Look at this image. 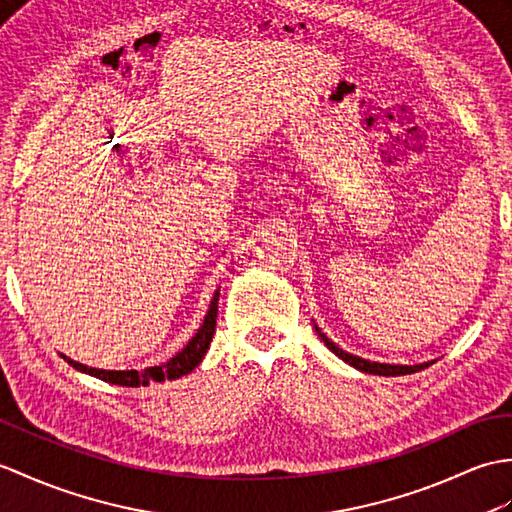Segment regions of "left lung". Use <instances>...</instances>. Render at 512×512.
I'll list each match as a JSON object with an SVG mask.
<instances>
[{
  "instance_id": "1",
  "label": "left lung",
  "mask_w": 512,
  "mask_h": 512,
  "mask_svg": "<svg viewBox=\"0 0 512 512\" xmlns=\"http://www.w3.org/2000/svg\"><path fill=\"white\" fill-rule=\"evenodd\" d=\"M314 329H316V334L320 336V340H323V342L327 344V349H329L331 353H336L342 362H347L349 366L358 368V371L368 373V375H384V377L410 375V373L423 371V368H427V366L436 362V360H432V362H423V364H386V362H371V360H364V358H360V355H353V353H347L344 349H340L334 340H329V338L323 334V331H320V327H318V325H314Z\"/></svg>"
}]
</instances>
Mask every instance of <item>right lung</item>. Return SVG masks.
<instances>
[{
	"label": "right lung",
	"instance_id": "1",
	"mask_svg": "<svg viewBox=\"0 0 512 512\" xmlns=\"http://www.w3.org/2000/svg\"><path fill=\"white\" fill-rule=\"evenodd\" d=\"M218 296H220V288L213 292V299L209 303L205 320H202V325L198 327V331L192 336V340H189L176 355H172L168 362H163L159 366H148V368H144V371H133V368H130V371H104V368H93V366H87V364L74 362L63 353H61V358L69 366H74L76 371L87 373L91 377H98V379H102V382H109V384H115V386L137 388V386H148V384H154V382L161 384V382H165V379H178V377H183L187 373H192L194 368L202 362V358H205V353H207L209 344H211V338H213V334H216Z\"/></svg>",
	"mask_w": 512,
	"mask_h": 512
}]
</instances>
